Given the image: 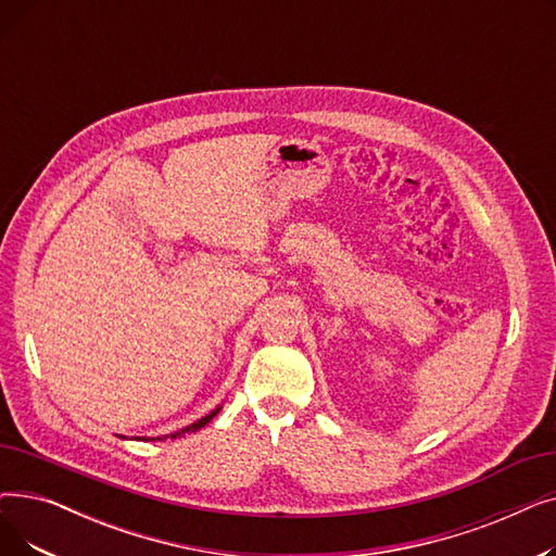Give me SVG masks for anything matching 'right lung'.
<instances>
[{"label":"right lung","instance_id":"add662e5","mask_svg":"<svg viewBox=\"0 0 556 556\" xmlns=\"http://www.w3.org/2000/svg\"><path fill=\"white\" fill-rule=\"evenodd\" d=\"M220 413V405L216 407V410H212L207 417H202V419H198V421H193L191 426H187V428H180L178 432H170V434H162V437H149L151 442H162V440H175V437H182V434H187V432H195V430H200L202 426H207L216 415ZM126 440V437H124ZM135 440H141V442H146V437H135Z\"/></svg>","mask_w":556,"mask_h":556}]
</instances>
